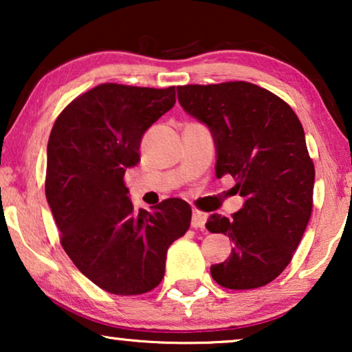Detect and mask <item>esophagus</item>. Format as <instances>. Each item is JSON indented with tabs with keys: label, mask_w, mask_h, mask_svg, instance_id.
Returning <instances> with one entry per match:
<instances>
[{
	"label": "esophagus",
	"mask_w": 352,
	"mask_h": 352,
	"mask_svg": "<svg viewBox=\"0 0 352 352\" xmlns=\"http://www.w3.org/2000/svg\"><path fill=\"white\" fill-rule=\"evenodd\" d=\"M206 218H208V214L204 213V211H199V210H194L192 211V228L195 229H201L205 228V223H206Z\"/></svg>",
	"instance_id": "34e87169"
}]
</instances>
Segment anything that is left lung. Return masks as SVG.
<instances>
[{
  "label": "left lung",
  "instance_id": "obj_1",
  "mask_svg": "<svg viewBox=\"0 0 352 352\" xmlns=\"http://www.w3.org/2000/svg\"><path fill=\"white\" fill-rule=\"evenodd\" d=\"M177 100L211 131L216 176L235 177L245 199L232 218L206 221L234 242L211 276L230 290L266 285L292 261L311 218L316 171L305 129L290 105L247 81L177 86Z\"/></svg>",
  "mask_w": 352,
  "mask_h": 352
}]
</instances>
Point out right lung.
Here are the masks:
<instances>
[{"label": "right lung", "mask_w": 352, "mask_h": 352, "mask_svg": "<svg viewBox=\"0 0 352 352\" xmlns=\"http://www.w3.org/2000/svg\"><path fill=\"white\" fill-rule=\"evenodd\" d=\"M175 102V86L104 83L72 100L52 126L45 190L60 243L83 276L113 295L153 290L168 248L190 226L187 201L136 211L123 181L141 162L144 133Z\"/></svg>", "instance_id": "1"}]
</instances>
